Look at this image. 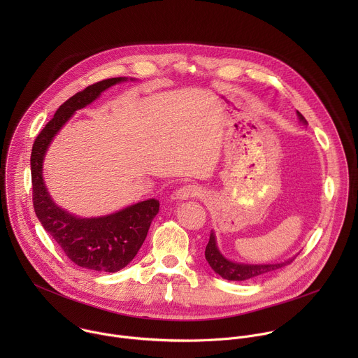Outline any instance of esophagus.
I'll return each mask as SVG.
<instances>
[{
  "instance_id": "obj_1",
  "label": "esophagus",
  "mask_w": 358,
  "mask_h": 358,
  "mask_svg": "<svg viewBox=\"0 0 358 358\" xmlns=\"http://www.w3.org/2000/svg\"><path fill=\"white\" fill-rule=\"evenodd\" d=\"M201 194V188L196 185H182L181 188H178L174 194L176 199H188V198H194L198 196Z\"/></svg>"
}]
</instances>
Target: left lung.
Wrapping results in <instances>:
<instances>
[{"label": "left lung", "mask_w": 358, "mask_h": 358, "mask_svg": "<svg viewBox=\"0 0 358 358\" xmlns=\"http://www.w3.org/2000/svg\"><path fill=\"white\" fill-rule=\"evenodd\" d=\"M297 113V117L299 120L303 123V124H308V122H306V119L301 116L300 112H296ZM206 259L207 262L210 264L211 269L220 275L221 278L227 279V280H248V279H253V278H258V276H262V275H266V273H271L276 269H280L286 265H289L290 262H293L294 257L285 261V262H279V264H239V262H234V261H229L227 259L224 255L221 253V250L218 249V245H217V238H215V234L214 231H211V235H210V241H208V245L206 248Z\"/></svg>", "instance_id": "obj_1"}]
</instances>
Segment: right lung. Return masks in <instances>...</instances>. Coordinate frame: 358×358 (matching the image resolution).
Returning a JSON list of instances; mask_svg holds the SVG:
<instances>
[{"mask_svg": "<svg viewBox=\"0 0 358 358\" xmlns=\"http://www.w3.org/2000/svg\"><path fill=\"white\" fill-rule=\"evenodd\" d=\"M127 80V78L105 79L73 94L38 134L31 152L32 199L39 222L73 264L97 272H117L133 261L151 221L159 214L160 202L150 198L109 215L76 217L58 207L49 195L42 174L43 159L54 137L76 110L90 105L106 89Z\"/></svg>", "mask_w": 358, "mask_h": 358, "instance_id": "1", "label": "right lung"}]
</instances>
